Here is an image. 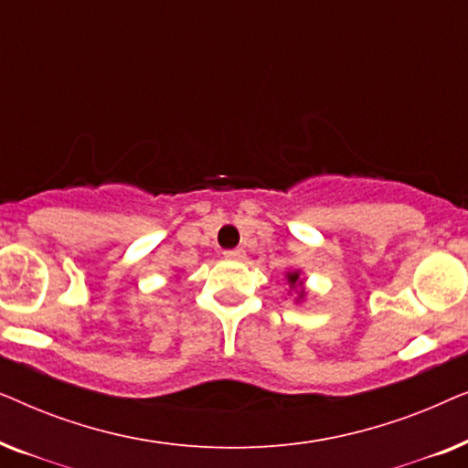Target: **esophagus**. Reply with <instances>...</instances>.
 I'll use <instances>...</instances> for the list:
<instances>
[{
  "instance_id": "1",
  "label": "esophagus",
  "mask_w": 468,
  "mask_h": 468,
  "mask_svg": "<svg viewBox=\"0 0 468 468\" xmlns=\"http://www.w3.org/2000/svg\"><path fill=\"white\" fill-rule=\"evenodd\" d=\"M223 255H226V260L240 261V260H245V249H229V251H226Z\"/></svg>"
}]
</instances>
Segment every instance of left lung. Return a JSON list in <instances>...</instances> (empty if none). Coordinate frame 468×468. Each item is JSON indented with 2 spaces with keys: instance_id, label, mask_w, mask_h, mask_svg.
I'll return each instance as SVG.
<instances>
[{
  "instance_id": "obj_1",
  "label": "left lung",
  "mask_w": 468,
  "mask_h": 468,
  "mask_svg": "<svg viewBox=\"0 0 468 468\" xmlns=\"http://www.w3.org/2000/svg\"><path fill=\"white\" fill-rule=\"evenodd\" d=\"M285 281L287 285H290V290L293 292V300L296 303H304L306 298V290H304V277H303V271H287L285 272Z\"/></svg>"
}]
</instances>
